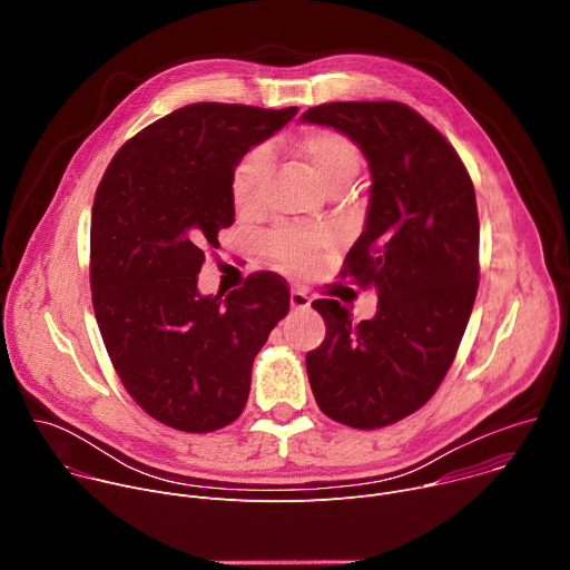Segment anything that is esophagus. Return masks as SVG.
<instances>
[{
    "label": "esophagus",
    "mask_w": 570,
    "mask_h": 570,
    "mask_svg": "<svg viewBox=\"0 0 570 570\" xmlns=\"http://www.w3.org/2000/svg\"><path fill=\"white\" fill-rule=\"evenodd\" d=\"M311 306V297L306 295V293H302V291H291V308L293 311H304V308H308Z\"/></svg>",
    "instance_id": "1"
}]
</instances>
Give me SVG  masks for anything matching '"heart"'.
<instances>
[{
  "mask_svg": "<svg viewBox=\"0 0 570 570\" xmlns=\"http://www.w3.org/2000/svg\"><path fill=\"white\" fill-rule=\"evenodd\" d=\"M297 153L306 161L308 171L324 191L347 187L361 169L356 144L336 130H308L297 141ZM268 171V153L257 148L240 159L232 176V198L238 212H257L264 198V183ZM317 250V243L291 229L275 232L268 253L288 271L306 268Z\"/></svg>",
  "mask_w": 570,
  "mask_h": 570,
  "instance_id": "b5f03b06",
  "label": "heart"
}]
</instances>
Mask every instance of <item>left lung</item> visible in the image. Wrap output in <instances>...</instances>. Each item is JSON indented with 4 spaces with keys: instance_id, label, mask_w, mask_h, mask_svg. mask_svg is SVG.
I'll return each mask as SVG.
<instances>
[{
    "instance_id": "1",
    "label": "left lung",
    "mask_w": 570,
    "mask_h": 570,
    "mask_svg": "<svg viewBox=\"0 0 570 570\" xmlns=\"http://www.w3.org/2000/svg\"><path fill=\"white\" fill-rule=\"evenodd\" d=\"M302 121L347 135L367 159L365 227L341 277L379 297L358 324L336 299L313 302L327 336L306 354L308 383L327 417L381 429L435 394L464 336L478 291L475 191L455 148L409 106L336 101Z\"/></svg>"
}]
</instances>
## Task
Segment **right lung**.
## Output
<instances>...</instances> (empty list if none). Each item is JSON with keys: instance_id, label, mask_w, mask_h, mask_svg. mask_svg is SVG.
I'll return each instance as SVG.
<instances>
[{"instance_id": "right-lung-1", "label": "right lung", "mask_w": 570, "mask_h": 570, "mask_svg": "<svg viewBox=\"0 0 570 570\" xmlns=\"http://www.w3.org/2000/svg\"><path fill=\"white\" fill-rule=\"evenodd\" d=\"M297 108L191 104L128 139L97 189L92 304L108 356L137 405L185 433L232 424L253 361L288 313L279 275L255 273L223 297L200 295L205 250L234 223L240 157Z\"/></svg>"}]
</instances>
